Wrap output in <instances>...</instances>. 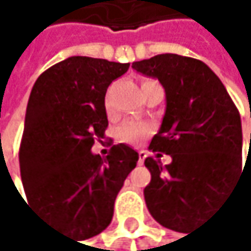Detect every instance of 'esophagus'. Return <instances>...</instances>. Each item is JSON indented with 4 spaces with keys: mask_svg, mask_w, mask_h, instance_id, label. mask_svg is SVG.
Masks as SVG:
<instances>
[{
    "mask_svg": "<svg viewBox=\"0 0 251 251\" xmlns=\"http://www.w3.org/2000/svg\"><path fill=\"white\" fill-rule=\"evenodd\" d=\"M146 157H147V151L140 150V151H138V164H140V165L144 164V159H146Z\"/></svg>",
    "mask_w": 251,
    "mask_h": 251,
    "instance_id": "obj_1",
    "label": "esophagus"
}]
</instances>
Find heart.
Returning <instances> with one entry per match:
<instances>
[{
	"instance_id": "heart-1",
	"label": "heart",
	"mask_w": 251,
	"mask_h": 251,
	"mask_svg": "<svg viewBox=\"0 0 251 251\" xmlns=\"http://www.w3.org/2000/svg\"><path fill=\"white\" fill-rule=\"evenodd\" d=\"M151 134V126L149 123L140 122H125L117 129V140L126 144H137Z\"/></svg>"
}]
</instances>
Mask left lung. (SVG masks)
<instances>
[{"label":"left lung","mask_w":251,"mask_h":251,"mask_svg":"<svg viewBox=\"0 0 251 251\" xmlns=\"http://www.w3.org/2000/svg\"><path fill=\"white\" fill-rule=\"evenodd\" d=\"M132 68L165 89V114L149 149L170 154L171 164L144 160L151 174L146 205L159 225L186 234L213 213L244 173L241 117L202 61L162 53Z\"/></svg>","instance_id":"obj_1"}]
</instances>
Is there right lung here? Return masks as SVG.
<instances>
[{
    "label": "right lung",
    "instance_id": "obj_1",
    "mask_svg": "<svg viewBox=\"0 0 251 251\" xmlns=\"http://www.w3.org/2000/svg\"><path fill=\"white\" fill-rule=\"evenodd\" d=\"M129 64L71 56L44 71L32 86L19 151L29 205L77 240L110 225L114 201L138 151L114 144L107 157L92 153L107 129L105 92Z\"/></svg>",
    "mask_w": 251,
    "mask_h": 251
}]
</instances>
